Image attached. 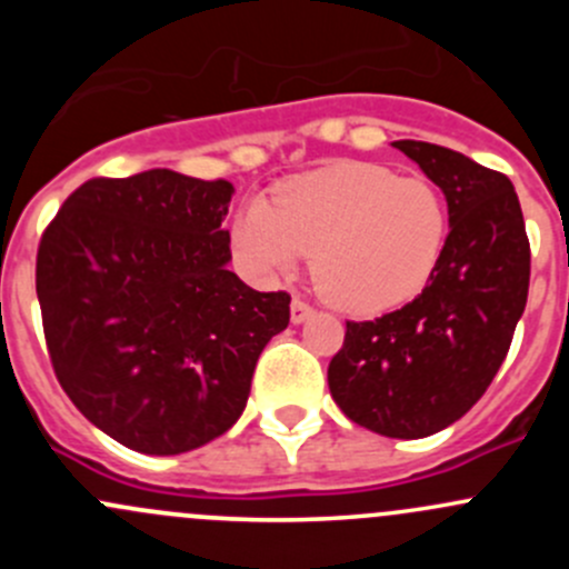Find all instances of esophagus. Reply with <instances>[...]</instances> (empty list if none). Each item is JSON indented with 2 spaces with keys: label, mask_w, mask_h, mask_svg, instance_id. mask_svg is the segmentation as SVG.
Instances as JSON below:
<instances>
[{
  "label": "esophagus",
  "mask_w": 569,
  "mask_h": 569,
  "mask_svg": "<svg viewBox=\"0 0 569 569\" xmlns=\"http://www.w3.org/2000/svg\"><path fill=\"white\" fill-rule=\"evenodd\" d=\"M313 317V308L302 300H291V325H302Z\"/></svg>",
  "instance_id": "obj_1"
}]
</instances>
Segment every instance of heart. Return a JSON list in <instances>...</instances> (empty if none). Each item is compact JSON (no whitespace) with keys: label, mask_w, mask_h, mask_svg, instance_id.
<instances>
[{"label":"heart","mask_w":569,"mask_h":569,"mask_svg":"<svg viewBox=\"0 0 569 569\" xmlns=\"http://www.w3.org/2000/svg\"><path fill=\"white\" fill-rule=\"evenodd\" d=\"M449 239V209L432 181L369 162H332L289 178L272 209L248 203L233 252L256 278L295 272L313 252L317 291L347 313H380L421 295Z\"/></svg>","instance_id":"1"}]
</instances>
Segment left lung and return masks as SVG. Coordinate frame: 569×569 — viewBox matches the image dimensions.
<instances>
[{"mask_svg":"<svg viewBox=\"0 0 569 569\" xmlns=\"http://www.w3.org/2000/svg\"><path fill=\"white\" fill-rule=\"evenodd\" d=\"M391 146L440 187L449 239L416 300L375 321H347L327 386L349 421L416 440L460 421L501 369L526 311L531 252L507 176L432 142Z\"/></svg>","mask_w":569,"mask_h":569,"instance_id":"8db88e82","label":"left lung"}]
</instances>
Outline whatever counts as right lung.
<instances>
[{
	"mask_svg": "<svg viewBox=\"0 0 569 569\" xmlns=\"http://www.w3.org/2000/svg\"><path fill=\"white\" fill-rule=\"evenodd\" d=\"M237 189L153 168L90 178L57 211L36 289L51 366L84 418L140 455H183L239 421L286 291L228 269Z\"/></svg>",
	"mask_w": 569,
	"mask_h": 569,
	"instance_id": "1",
	"label": "right lung"
}]
</instances>
